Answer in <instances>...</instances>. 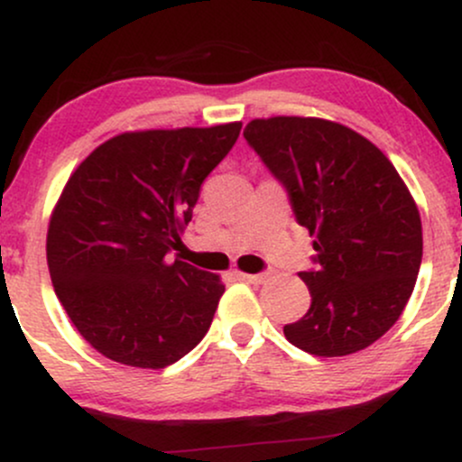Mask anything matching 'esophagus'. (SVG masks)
Returning a JSON list of instances; mask_svg holds the SVG:
<instances>
[{
    "label": "esophagus",
    "mask_w": 462,
    "mask_h": 462,
    "mask_svg": "<svg viewBox=\"0 0 462 462\" xmlns=\"http://www.w3.org/2000/svg\"><path fill=\"white\" fill-rule=\"evenodd\" d=\"M241 275V280H245V282H252V284H263L264 280H267V275L264 273H238Z\"/></svg>",
    "instance_id": "esophagus-1"
}]
</instances>
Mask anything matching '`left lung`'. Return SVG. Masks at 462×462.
Returning a JSON list of instances; mask_svg holds the SVG:
<instances>
[{"instance_id":"8db88e82","label":"left lung","mask_w":462,"mask_h":462,"mask_svg":"<svg viewBox=\"0 0 462 462\" xmlns=\"http://www.w3.org/2000/svg\"><path fill=\"white\" fill-rule=\"evenodd\" d=\"M243 136L315 236L300 272L310 309L284 337L326 358L369 347L400 319L421 267V219L400 173L358 132L315 116L254 119Z\"/></svg>"}]
</instances>
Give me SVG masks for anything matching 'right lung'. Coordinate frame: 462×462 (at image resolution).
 I'll return each instance as SVG.
<instances>
[{
  "label": "right lung",
  "mask_w": 462,
  "mask_h": 462,
  "mask_svg": "<svg viewBox=\"0 0 462 462\" xmlns=\"http://www.w3.org/2000/svg\"><path fill=\"white\" fill-rule=\"evenodd\" d=\"M238 132L241 124L128 132L69 178L47 232V264L69 319L106 358L162 369L208 332L224 284L167 256Z\"/></svg>",
  "instance_id": "right-lung-1"
}]
</instances>
